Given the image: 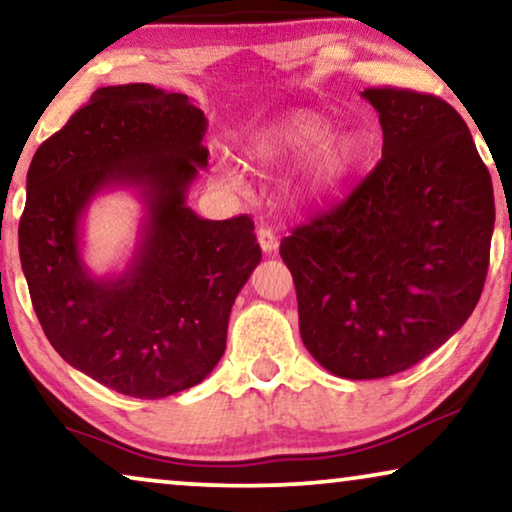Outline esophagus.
I'll return each mask as SVG.
<instances>
[{"mask_svg":"<svg viewBox=\"0 0 512 512\" xmlns=\"http://www.w3.org/2000/svg\"><path fill=\"white\" fill-rule=\"evenodd\" d=\"M257 241H260V248L267 252V255L278 250V236L269 227L257 229Z\"/></svg>","mask_w":512,"mask_h":512,"instance_id":"34e87169","label":"esophagus"}]
</instances>
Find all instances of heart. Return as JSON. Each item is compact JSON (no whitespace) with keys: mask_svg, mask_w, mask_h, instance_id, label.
<instances>
[{"mask_svg":"<svg viewBox=\"0 0 512 512\" xmlns=\"http://www.w3.org/2000/svg\"><path fill=\"white\" fill-rule=\"evenodd\" d=\"M330 128V121L320 114L297 109L252 133L243 152L257 166L309 152L299 175V187L311 199H323L342 189L363 168L370 152L367 140L358 131L330 133ZM220 175L229 185L241 182L231 163H222Z\"/></svg>","mask_w":512,"mask_h":512,"instance_id":"heart-1","label":"heart"}]
</instances>
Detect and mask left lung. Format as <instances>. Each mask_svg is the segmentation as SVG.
<instances>
[{
    "instance_id": "obj_1",
    "label": "left lung",
    "mask_w": 512,
    "mask_h": 512,
    "mask_svg": "<svg viewBox=\"0 0 512 512\" xmlns=\"http://www.w3.org/2000/svg\"><path fill=\"white\" fill-rule=\"evenodd\" d=\"M384 147L346 199L281 241L299 332L344 379L417 365L466 323L482 295L494 231L492 177L449 102L365 88Z\"/></svg>"
}]
</instances>
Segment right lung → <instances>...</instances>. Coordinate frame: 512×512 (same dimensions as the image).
Instances as JSON below:
<instances>
[{"label": "right lung", "mask_w": 512, "mask_h": 512, "mask_svg": "<svg viewBox=\"0 0 512 512\" xmlns=\"http://www.w3.org/2000/svg\"><path fill=\"white\" fill-rule=\"evenodd\" d=\"M208 119L187 95L149 84L98 88L27 170L18 250L53 349L102 386L159 400L201 384L227 349L234 299L262 260L248 215L203 220L187 192L208 166ZM109 188L146 206L119 277H93L80 220Z\"/></svg>", "instance_id": "1"}]
</instances>
